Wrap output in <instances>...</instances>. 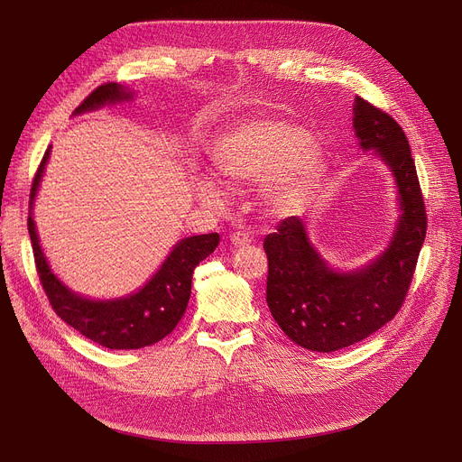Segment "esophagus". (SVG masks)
I'll list each match as a JSON object with an SVG mask.
<instances>
[{
    "label": "esophagus",
    "instance_id": "esophagus-1",
    "mask_svg": "<svg viewBox=\"0 0 462 462\" xmlns=\"http://www.w3.org/2000/svg\"><path fill=\"white\" fill-rule=\"evenodd\" d=\"M251 241H253V239H251L247 234H244V232H234V234L230 236V244H232L234 247H237V249L249 247Z\"/></svg>",
    "mask_w": 462,
    "mask_h": 462
}]
</instances>
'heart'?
I'll return each mask as SVG.
<instances>
[{
  "label": "heart",
  "instance_id": "1",
  "mask_svg": "<svg viewBox=\"0 0 462 462\" xmlns=\"http://www.w3.org/2000/svg\"><path fill=\"white\" fill-rule=\"evenodd\" d=\"M209 161L213 174L226 185H260V206L270 215L286 217L307 204L320 176L324 150L292 121L254 117L218 136ZM194 192L208 204L221 199L209 180H200Z\"/></svg>",
  "mask_w": 462,
  "mask_h": 462
}]
</instances>
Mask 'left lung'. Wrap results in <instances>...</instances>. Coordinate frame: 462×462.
Masks as SVG:
<instances>
[{"label": "left lung", "mask_w": 462, "mask_h": 462, "mask_svg": "<svg viewBox=\"0 0 462 462\" xmlns=\"http://www.w3.org/2000/svg\"><path fill=\"white\" fill-rule=\"evenodd\" d=\"M352 125L359 148L380 159L393 178L399 215L387 247L341 270L314 247L307 217L284 218L263 239L270 262L265 301L286 337L312 352L346 348L393 320L427 232L416 164L397 121L356 97Z\"/></svg>", "instance_id": "obj_1"}]
</instances>
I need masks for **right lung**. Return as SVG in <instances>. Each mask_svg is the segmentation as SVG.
<instances>
[{
    "label": "right lung",
    "instance_id": "add662e5",
    "mask_svg": "<svg viewBox=\"0 0 462 462\" xmlns=\"http://www.w3.org/2000/svg\"><path fill=\"white\" fill-rule=\"evenodd\" d=\"M133 99V89L110 82L97 88L75 110V116L95 112L106 105L112 106L131 103ZM51 152L52 145H48L35 174L28 217V230L33 245L37 272L44 292L48 300H51V305L65 324L75 328L84 337L91 338L93 343L105 348L138 350L159 343L168 333H172V329L181 320L190 298L192 272L215 251L218 245V234L213 232L180 239L159 265V270L138 290L127 296L112 300H95L82 296L75 292V290H70L52 272L41 247L39 232L33 221V204L41 189L48 159H51Z\"/></svg>",
    "mask_w": 462,
    "mask_h": 462
}]
</instances>
